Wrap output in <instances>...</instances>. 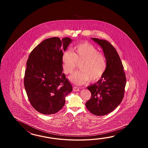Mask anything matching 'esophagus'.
<instances>
[{
  "label": "esophagus",
  "instance_id": "1",
  "mask_svg": "<svg viewBox=\"0 0 148 148\" xmlns=\"http://www.w3.org/2000/svg\"><path fill=\"white\" fill-rule=\"evenodd\" d=\"M73 90L75 91H79V89L77 87H73Z\"/></svg>",
  "mask_w": 148,
  "mask_h": 148
}]
</instances>
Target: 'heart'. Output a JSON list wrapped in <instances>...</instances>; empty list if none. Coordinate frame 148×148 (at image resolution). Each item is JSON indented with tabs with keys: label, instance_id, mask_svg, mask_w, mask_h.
I'll return each instance as SVG.
<instances>
[{
	"label": "heart",
	"instance_id": "obj_1",
	"mask_svg": "<svg viewBox=\"0 0 148 148\" xmlns=\"http://www.w3.org/2000/svg\"><path fill=\"white\" fill-rule=\"evenodd\" d=\"M80 63V70L69 77L76 85H82L89 80L97 82L106 69V61L103 54L98 52L97 48L87 42L81 43L73 47L72 52L66 51L62 56V67L66 74H71Z\"/></svg>",
	"mask_w": 148,
	"mask_h": 148
}]
</instances>
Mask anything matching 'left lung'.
I'll list each match as a JSON object with an SVG mask.
<instances>
[{
	"instance_id": "8db88e82",
	"label": "left lung",
	"mask_w": 148,
	"mask_h": 148,
	"mask_svg": "<svg viewBox=\"0 0 148 148\" xmlns=\"http://www.w3.org/2000/svg\"><path fill=\"white\" fill-rule=\"evenodd\" d=\"M101 47L106 61V69L98 81L87 87L90 99L86 103L89 111L97 116L112 112L123 99L126 85L125 74L116 49L109 42L91 38Z\"/></svg>"
}]
</instances>
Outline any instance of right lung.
I'll list each match as a JSON object with an SVG mask.
<instances>
[{"instance_id":"obj_1","label":"right lung","mask_w":148,"mask_h":148,"mask_svg":"<svg viewBox=\"0 0 148 148\" xmlns=\"http://www.w3.org/2000/svg\"><path fill=\"white\" fill-rule=\"evenodd\" d=\"M73 40L58 37L42 41L26 63L24 86L32 106L40 113H56L63 107L73 87L62 73V56Z\"/></svg>"}]
</instances>
